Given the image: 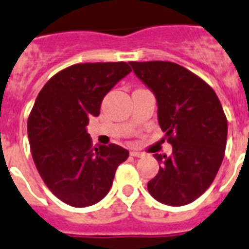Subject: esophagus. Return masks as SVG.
I'll use <instances>...</instances> for the list:
<instances>
[{
    "label": "esophagus",
    "mask_w": 249,
    "mask_h": 249,
    "mask_svg": "<svg viewBox=\"0 0 249 249\" xmlns=\"http://www.w3.org/2000/svg\"><path fill=\"white\" fill-rule=\"evenodd\" d=\"M130 155L133 157H143V156H144L142 152H138V151H131Z\"/></svg>",
    "instance_id": "esophagus-1"
}]
</instances>
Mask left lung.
<instances>
[{
	"mask_svg": "<svg viewBox=\"0 0 249 249\" xmlns=\"http://www.w3.org/2000/svg\"><path fill=\"white\" fill-rule=\"evenodd\" d=\"M156 97L159 124L173 155L153 156L157 175L147 184L161 203L184 206L207 191L225 155L228 121L211 87L183 66L169 61L129 62Z\"/></svg>",
	"mask_w": 249,
	"mask_h": 249,
	"instance_id": "left-lung-1",
	"label": "left lung"
}]
</instances>
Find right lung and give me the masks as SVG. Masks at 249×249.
I'll return each mask as SVG.
<instances>
[{
  "label": "right lung",
  "instance_id": "1",
  "mask_svg": "<svg viewBox=\"0 0 249 249\" xmlns=\"http://www.w3.org/2000/svg\"><path fill=\"white\" fill-rule=\"evenodd\" d=\"M131 71L126 62L69 66L48 80L28 119L34 163L48 189L72 207H87L108 193L129 151L118 144L92 147L89 118L104 97Z\"/></svg>",
  "mask_w": 249,
  "mask_h": 249
}]
</instances>
